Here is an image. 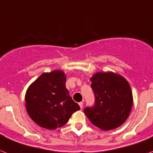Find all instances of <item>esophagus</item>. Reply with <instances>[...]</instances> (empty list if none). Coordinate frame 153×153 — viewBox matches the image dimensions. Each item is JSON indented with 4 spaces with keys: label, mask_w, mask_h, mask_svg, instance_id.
I'll use <instances>...</instances> for the list:
<instances>
[{
    "label": "esophagus",
    "mask_w": 153,
    "mask_h": 153,
    "mask_svg": "<svg viewBox=\"0 0 153 153\" xmlns=\"http://www.w3.org/2000/svg\"><path fill=\"white\" fill-rule=\"evenodd\" d=\"M78 105H79V106H80L81 108H83V102H79V103H78Z\"/></svg>",
    "instance_id": "esophagus-1"
}]
</instances>
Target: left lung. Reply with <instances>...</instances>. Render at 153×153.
<instances>
[{
  "label": "left lung",
  "instance_id": "1",
  "mask_svg": "<svg viewBox=\"0 0 153 153\" xmlns=\"http://www.w3.org/2000/svg\"><path fill=\"white\" fill-rule=\"evenodd\" d=\"M90 80L95 105L86 107L85 114L94 126L102 130L119 127L128 119L133 104L128 82L113 72H98Z\"/></svg>",
  "mask_w": 153,
  "mask_h": 153
}]
</instances>
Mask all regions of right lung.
Here are the masks:
<instances>
[{
	"label": "right lung",
	"mask_w": 153,
	"mask_h": 153,
	"mask_svg": "<svg viewBox=\"0 0 153 153\" xmlns=\"http://www.w3.org/2000/svg\"><path fill=\"white\" fill-rule=\"evenodd\" d=\"M65 82V73L57 70L40 75L27 88L25 107L30 119L42 128L62 127L80 109L69 95Z\"/></svg>",
	"instance_id": "1"
}]
</instances>
